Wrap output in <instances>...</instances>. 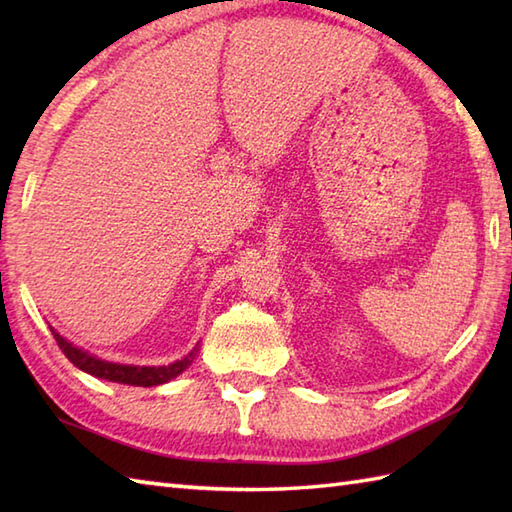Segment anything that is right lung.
<instances>
[{
  "label": "right lung",
  "instance_id": "obj_1",
  "mask_svg": "<svg viewBox=\"0 0 512 512\" xmlns=\"http://www.w3.org/2000/svg\"><path fill=\"white\" fill-rule=\"evenodd\" d=\"M52 336L57 345L61 347V352L68 356V361L72 365H76L79 369H83L85 374H92L96 378L103 380H112V383H123V385H136V387H156L162 383H169L171 378H176L178 374H182L187 369L195 354H198V347H193V352H189L184 358L176 363L169 365H160V367H140V365H121V363H110V361H101L99 356H94L90 352L81 350V347L72 345L70 341H65L63 336L54 330Z\"/></svg>",
  "mask_w": 512,
  "mask_h": 512
}]
</instances>
